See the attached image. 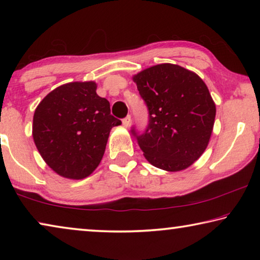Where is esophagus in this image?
<instances>
[{"label":"esophagus","instance_id":"1","mask_svg":"<svg viewBox=\"0 0 260 260\" xmlns=\"http://www.w3.org/2000/svg\"><path fill=\"white\" fill-rule=\"evenodd\" d=\"M122 125H124L125 127H128L131 125V116H127L126 118L122 119Z\"/></svg>","mask_w":260,"mask_h":260}]
</instances>
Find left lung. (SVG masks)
Wrapping results in <instances>:
<instances>
[{
    "instance_id": "8db88e82",
    "label": "left lung",
    "mask_w": 260,
    "mask_h": 260,
    "mask_svg": "<svg viewBox=\"0 0 260 260\" xmlns=\"http://www.w3.org/2000/svg\"><path fill=\"white\" fill-rule=\"evenodd\" d=\"M146 103V131L133 134L147 160L158 169L178 172L205 151L212 133L215 104L204 81L189 70L165 63L133 77Z\"/></svg>"
}]
</instances>
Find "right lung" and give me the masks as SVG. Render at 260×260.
<instances>
[{"mask_svg": "<svg viewBox=\"0 0 260 260\" xmlns=\"http://www.w3.org/2000/svg\"><path fill=\"white\" fill-rule=\"evenodd\" d=\"M121 121L110 113L96 83L70 82L57 87L35 109L33 139L48 166L68 179L93 173L104 155L112 127Z\"/></svg>", "mask_w": 260, "mask_h": 260, "instance_id": "right-lung-1", "label": "right lung"}]
</instances>
